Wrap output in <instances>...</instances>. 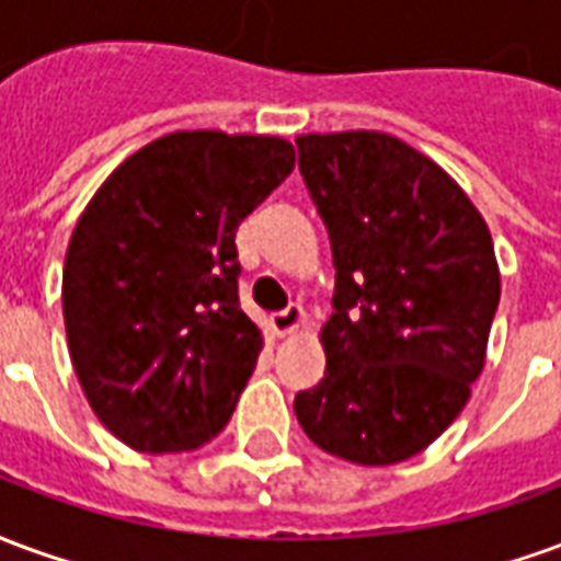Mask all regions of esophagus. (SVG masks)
<instances>
[{"mask_svg": "<svg viewBox=\"0 0 561 561\" xmlns=\"http://www.w3.org/2000/svg\"><path fill=\"white\" fill-rule=\"evenodd\" d=\"M304 306L300 304H291L285 306L282 312H273L270 316V328H273V333H279V336H285V333H291V330H297L300 324H304Z\"/></svg>", "mask_w": 561, "mask_h": 561, "instance_id": "obj_1", "label": "esophagus"}]
</instances>
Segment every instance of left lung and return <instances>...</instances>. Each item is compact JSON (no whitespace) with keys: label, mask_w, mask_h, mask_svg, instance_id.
I'll list each match as a JSON object with an SVG mask.
<instances>
[{"label":"left lung","mask_w":561,"mask_h":561,"mask_svg":"<svg viewBox=\"0 0 561 561\" xmlns=\"http://www.w3.org/2000/svg\"><path fill=\"white\" fill-rule=\"evenodd\" d=\"M336 267L328 369L294 397L333 457L390 466L433 445L469 402L499 306L493 237L435 161L381 131L297 138Z\"/></svg>","instance_id":"obj_1"}]
</instances>
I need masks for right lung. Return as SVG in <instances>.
Segmentation results:
<instances>
[{"label":"right lung","mask_w":561,"mask_h":561,"mask_svg":"<svg viewBox=\"0 0 561 561\" xmlns=\"http://www.w3.org/2000/svg\"><path fill=\"white\" fill-rule=\"evenodd\" d=\"M291 168L282 138L176 131L83 209L62 270L68 352L92 412L128 447L195 450L231 421L261 352L233 237Z\"/></svg>","instance_id":"1"}]
</instances>
